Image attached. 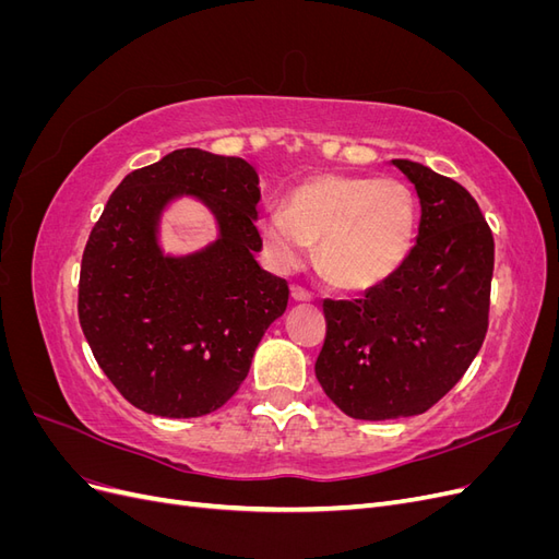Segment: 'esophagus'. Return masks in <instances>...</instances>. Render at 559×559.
<instances>
[{
    "mask_svg": "<svg viewBox=\"0 0 559 559\" xmlns=\"http://www.w3.org/2000/svg\"><path fill=\"white\" fill-rule=\"evenodd\" d=\"M292 298L296 302H310L312 300V294L302 289V286H292Z\"/></svg>",
    "mask_w": 559,
    "mask_h": 559,
    "instance_id": "esophagus-1",
    "label": "esophagus"
}]
</instances>
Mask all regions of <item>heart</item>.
<instances>
[{
  "label": "heart",
  "instance_id": "heart-1",
  "mask_svg": "<svg viewBox=\"0 0 559 559\" xmlns=\"http://www.w3.org/2000/svg\"><path fill=\"white\" fill-rule=\"evenodd\" d=\"M259 230L282 267L302 263L317 245L319 267L333 286L366 292L408 259L417 233V200L399 179L314 175L296 186L286 207L267 210Z\"/></svg>",
  "mask_w": 559,
  "mask_h": 559
}]
</instances>
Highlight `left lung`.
Listing matches in <instances>:
<instances>
[{
	"label": "left lung",
	"mask_w": 559,
	"mask_h": 559,
	"mask_svg": "<svg viewBox=\"0 0 559 559\" xmlns=\"http://www.w3.org/2000/svg\"><path fill=\"white\" fill-rule=\"evenodd\" d=\"M419 198L417 245L364 298L324 300L314 373L354 419L429 411L462 380L485 341L495 238L478 202L450 177L392 160Z\"/></svg>",
	"instance_id": "left-lung-1"
}]
</instances>
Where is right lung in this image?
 Returning <instances> with one entry per match:
<instances>
[{"mask_svg": "<svg viewBox=\"0 0 559 559\" xmlns=\"http://www.w3.org/2000/svg\"><path fill=\"white\" fill-rule=\"evenodd\" d=\"M189 194L215 216L217 240L173 258L159 218ZM259 175L235 156L177 148L130 173L83 251L79 321L99 368L134 408L207 415L238 392L263 333L289 302V284L253 253Z\"/></svg>", "mask_w": 559, "mask_h": 559, "instance_id": "1", "label": "right lung"}]
</instances>
